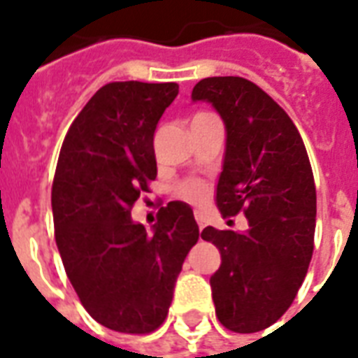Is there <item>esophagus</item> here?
<instances>
[{
  "label": "esophagus",
  "mask_w": 358,
  "mask_h": 358,
  "mask_svg": "<svg viewBox=\"0 0 358 358\" xmlns=\"http://www.w3.org/2000/svg\"><path fill=\"white\" fill-rule=\"evenodd\" d=\"M195 219H196V224H199V230H202L204 227H206V217H204L201 212H195Z\"/></svg>",
  "instance_id": "esophagus-1"
}]
</instances>
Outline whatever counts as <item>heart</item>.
<instances>
[{
  "mask_svg": "<svg viewBox=\"0 0 358 358\" xmlns=\"http://www.w3.org/2000/svg\"><path fill=\"white\" fill-rule=\"evenodd\" d=\"M208 193L206 184H202V182H189V184H185L182 189H180V195L187 199V201H202Z\"/></svg>",
  "mask_w": 358,
  "mask_h": 358,
  "instance_id": "heart-1",
  "label": "heart"
}]
</instances>
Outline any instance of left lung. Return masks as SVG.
I'll use <instances>...</instances> for the list:
<instances>
[{
	"label": "left lung",
	"instance_id": "8db88e82",
	"mask_svg": "<svg viewBox=\"0 0 358 358\" xmlns=\"http://www.w3.org/2000/svg\"><path fill=\"white\" fill-rule=\"evenodd\" d=\"M191 100L212 103L227 131L219 212L243 210L249 221L245 232L202 230L221 252L210 278L215 314L234 333H256L288 310L308 271L316 229L310 162L292 119L252 81L206 78Z\"/></svg>",
	"mask_w": 358,
	"mask_h": 358
}]
</instances>
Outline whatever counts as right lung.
Listing matches in <instances>:
<instances>
[{"label":"right lung","mask_w":358,"mask_h":358,"mask_svg":"<svg viewBox=\"0 0 358 358\" xmlns=\"http://www.w3.org/2000/svg\"><path fill=\"white\" fill-rule=\"evenodd\" d=\"M176 96V83H108L76 117L59 154L52 212L64 271L85 310L119 333L162 325L199 239L185 202L162 208L152 232L131 219L157 176L154 131Z\"/></svg>","instance_id":"1"}]
</instances>
